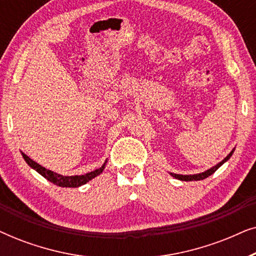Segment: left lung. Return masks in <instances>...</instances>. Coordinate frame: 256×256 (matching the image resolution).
Here are the masks:
<instances>
[{
	"instance_id": "1",
	"label": "left lung",
	"mask_w": 256,
	"mask_h": 256,
	"mask_svg": "<svg viewBox=\"0 0 256 256\" xmlns=\"http://www.w3.org/2000/svg\"><path fill=\"white\" fill-rule=\"evenodd\" d=\"M233 152H234V150H232V152H230L228 154V155H227V156L225 157V158H224V160H222V162L216 164V166H214L213 168H211V169H208V170L204 171V172H202V174H171V176L174 177V178H177V180H185V182H190V180H205L206 177L211 176L212 174H214L216 171L218 170L219 168L222 166V164L226 162V160H230V157L232 156Z\"/></svg>"
}]
</instances>
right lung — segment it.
Returning a JSON list of instances; mask_svg holds the SVG:
<instances>
[{
    "mask_svg": "<svg viewBox=\"0 0 256 256\" xmlns=\"http://www.w3.org/2000/svg\"><path fill=\"white\" fill-rule=\"evenodd\" d=\"M22 156L23 158L26 160V162L29 164V166L32 168L37 171L38 174H40L44 178H46L48 180H50L51 183H54L56 185H58V186H62V188H78V186H82V185L86 184L87 182L92 180V178L96 177L98 174H100L102 172L104 169V163L102 166L99 168V169L94 170V171H90V172H87L86 174H82V176H62V174H56L54 171L48 170V169H45L44 166H42L40 164H38L34 162L30 158V157H28L26 154L22 152Z\"/></svg>",
    "mask_w": 256,
    "mask_h": 256,
    "instance_id": "right-lung-1",
    "label": "right lung"
}]
</instances>
